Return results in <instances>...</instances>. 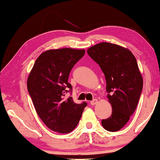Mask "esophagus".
Segmentation results:
<instances>
[{"mask_svg": "<svg viewBox=\"0 0 160 160\" xmlns=\"http://www.w3.org/2000/svg\"><path fill=\"white\" fill-rule=\"evenodd\" d=\"M97 103H98V100H97V99H93L92 101L90 102V104H92V105H95V104H96Z\"/></svg>", "mask_w": 160, "mask_h": 160, "instance_id": "1", "label": "esophagus"}]
</instances>
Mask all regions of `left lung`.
Segmentation results:
<instances>
[{
  "instance_id": "8db88e82",
  "label": "left lung",
  "mask_w": 160,
  "mask_h": 160,
  "mask_svg": "<svg viewBox=\"0 0 160 160\" xmlns=\"http://www.w3.org/2000/svg\"><path fill=\"white\" fill-rule=\"evenodd\" d=\"M87 53L103 71L112 106L111 117L102 120V126L109 132L119 131L135 112L142 92L136 58L129 49L106 42L90 47Z\"/></svg>"
}]
</instances>
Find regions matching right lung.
Segmentation results:
<instances>
[{"label":"right lung","mask_w":160,"mask_h":160,"mask_svg":"<svg viewBox=\"0 0 160 160\" xmlns=\"http://www.w3.org/2000/svg\"><path fill=\"white\" fill-rule=\"evenodd\" d=\"M85 54L84 49H49L37 58L27 80V88L34 108L47 127L59 133H69L80 121L87 103L76 104L68 82L75 64Z\"/></svg>","instance_id":"1"}]
</instances>
